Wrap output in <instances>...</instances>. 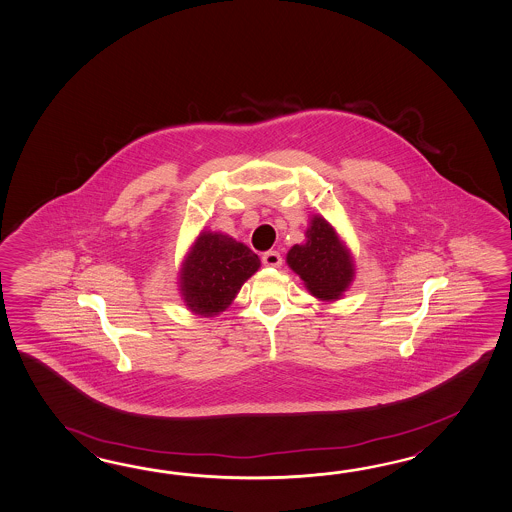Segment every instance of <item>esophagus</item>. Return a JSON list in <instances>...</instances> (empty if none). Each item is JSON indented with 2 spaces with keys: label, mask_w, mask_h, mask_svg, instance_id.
I'll return each instance as SVG.
<instances>
[{
  "label": "esophagus",
  "mask_w": 512,
  "mask_h": 512,
  "mask_svg": "<svg viewBox=\"0 0 512 512\" xmlns=\"http://www.w3.org/2000/svg\"><path fill=\"white\" fill-rule=\"evenodd\" d=\"M262 264H264V266H270V268H281L283 257H281L277 251H266V253L262 255Z\"/></svg>",
  "instance_id": "esophagus-1"
}]
</instances>
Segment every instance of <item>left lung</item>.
<instances>
[{
	"mask_svg": "<svg viewBox=\"0 0 512 512\" xmlns=\"http://www.w3.org/2000/svg\"><path fill=\"white\" fill-rule=\"evenodd\" d=\"M305 239L288 250L286 264L319 301L340 299L356 277L353 251L321 215L308 218Z\"/></svg>",
	"mask_w": 512,
	"mask_h": 512,
	"instance_id": "left-lung-1",
	"label": "left lung"
}]
</instances>
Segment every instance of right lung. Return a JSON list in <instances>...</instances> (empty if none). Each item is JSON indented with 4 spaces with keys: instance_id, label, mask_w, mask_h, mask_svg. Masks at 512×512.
Returning a JSON list of instances; mask_svg holds the SVG:
<instances>
[{
    "instance_id": "obj_1",
    "label": "right lung",
    "mask_w": 512,
    "mask_h": 512,
    "mask_svg": "<svg viewBox=\"0 0 512 512\" xmlns=\"http://www.w3.org/2000/svg\"><path fill=\"white\" fill-rule=\"evenodd\" d=\"M261 268V259L239 240L220 231H205L194 239L178 272V290L189 312L213 318Z\"/></svg>"
}]
</instances>
